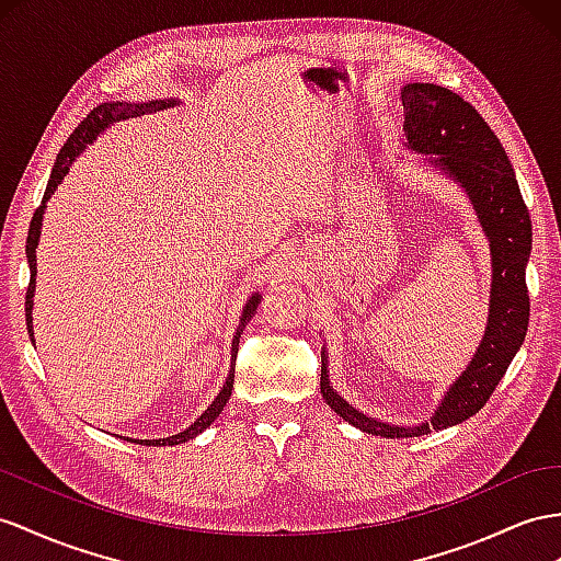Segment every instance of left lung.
Masks as SVG:
<instances>
[{
    "label": "left lung",
    "instance_id": "1",
    "mask_svg": "<svg viewBox=\"0 0 561 561\" xmlns=\"http://www.w3.org/2000/svg\"><path fill=\"white\" fill-rule=\"evenodd\" d=\"M408 147L438 153V165L465 186L479 213L493 253L491 314L481 346L434 417L420 426H391L351 408L329 386L322 365V398L348 424L383 438H412L469 420L477 414L522 348L528 329L526 263L530 253V218L514 168L500 139L462 96L428 82L403 88Z\"/></svg>",
    "mask_w": 561,
    "mask_h": 561
}]
</instances>
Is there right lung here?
<instances>
[{"label":"right lung","instance_id":"right-lung-1","mask_svg":"<svg viewBox=\"0 0 561 561\" xmlns=\"http://www.w3.org/2000/svg\"><path fill=\"white\" fill-rule=\"evenodd\" d=\"M172 102H151V104H99L96 108H92L90 113H88V118H84L76 130H73V135H70L68 139H66V144L61 147V151H59V156H56V163H54V168H51V175H49V182H47V190H45V196H42V204L37 206V210H35V215H33V220H31V229H27V241H25V253H27V263H31V284H27V291H25V322H27V334H31V339H33V318H31V312H33V291H35V272H37V263H35V249H37V239H39V227H42V213H45V204H47V198L56 192V186L61 184V180L66 178V172H68V168H70V163L76 161V156L88 147V144H92L94 141V137L104 130L106 125H111V123H116V121H125V118H130V116H141V113H151V111H161V108H165V106H170ZM257 300H261V296H253L249 304H247V308H243V314H241V324H239V329H237V336H234V341H232V363L237 360V346H239V336H241V332H243V324H247L251 318H253V312H255V308H257ZM232 383H234V367L229 369V377H227V381H225V386H222V391L218 393V398L213 400L210 403V408L201 414V417L190 426V428H184L182 434H178V436H170V438H163V440H156V445H178V443H184V440H190V438H194V436H198L201 431H204L206 426H210L213 422H215V417H218V414L222 412V408L227 405V400H229V396H232ZM137 443V440H135ZM147 445H151L153 440H144Z\"/></svg>","mask_w":561,"mask_h":561}]
</instances>
